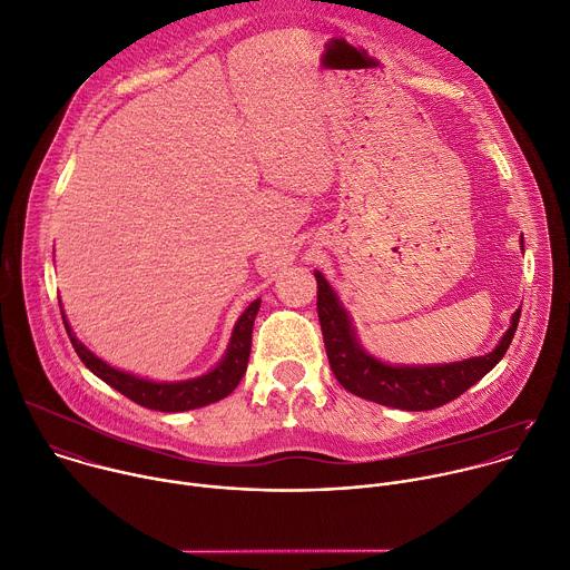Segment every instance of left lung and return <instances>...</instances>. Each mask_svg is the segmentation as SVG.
Masks as SVG:
<instances>
[{"label": "left lung", "mask_w": 570, "mask_h": 570, "mask_svg": "<svg viewBox=\"0 0 570 570\" xmlns=\"http://www.w3.org/2000/svg\"><path fill=\"white\" fill-rule=\"evenodd\" d=\"M317 279V317L324 335V346L328 364L337 383L371 403L387 405L407 412L436 410L463 392L503 357L508 351L521 311H514L510 328L503 333L497 348L488 355L470 357L452 364H432V366H392L368 355L355 340L351 320L340 306L333 288L326 284L322 273H315Z\"/></svg>", "instance_id": "8db88e82"}]
</instances>
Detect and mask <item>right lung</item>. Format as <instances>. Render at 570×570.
I'll return each instance as SVG.
<instances>
[{"label":"right lung","instance_id":"add662e5","mask_svg":"<svg viewBox=\"0 0 570 570\" xmlns=\"http://www.w3.org/2000/svg\"><path fill=\"white\" fill-rule=\"evenodd\" d=\"M259 304H262V299H255L239 317L224 360L210 373L195 377V381H183V383H151V381H142V377H136L131 373L109 366L107 362L96 357L82 342L76 340L65 315H62V320H65L69 340H71L78 357L109 387H114L116 392H120L122 396H127L129 401L147 407V410L187 412V410H197V407L217 403L235 392V387L239 385V381L246 373V366H248L250 344H253V324H255Z\"/></svg>","mask_w":570,"mask_h":570}]
</instances>
